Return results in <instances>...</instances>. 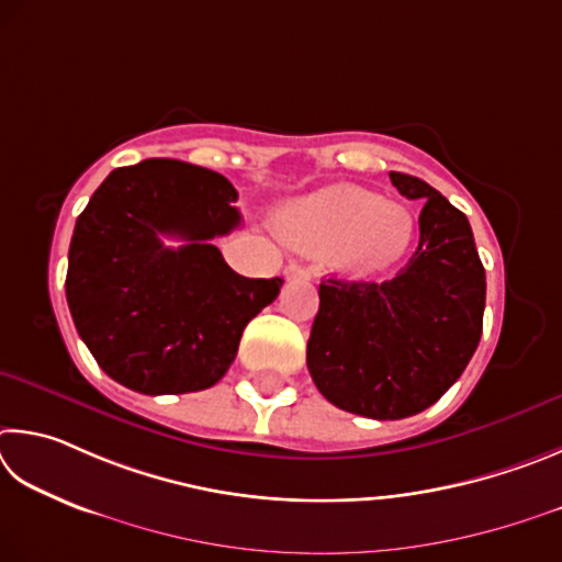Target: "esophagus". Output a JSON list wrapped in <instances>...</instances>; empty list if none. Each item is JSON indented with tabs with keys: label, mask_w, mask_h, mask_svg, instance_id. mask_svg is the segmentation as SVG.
<instances>
[{
	"label": "esophagus",
	"mask_w": 562,
	"mask_h": 562,
	"mask_svg": "<svg viewBox=\"0 0 562 562\" xmlns=\"http://www.w3.org/2000/svg\"><path fill=\"white\" fill-rule=\"evenodd\" d=\"M283 276H286L289 281H293V279H308L311 271L306 269V266H301V263H289L286 269H283Z\"/></svg>",
	"instance_id": "obj_1"
}]
</instances>
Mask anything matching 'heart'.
I'll use <instances>...</instances> for the list:
<instances>
[{
  "label": "heart",
  "instance_id": "1",
  "mask_svg": "<svg viewBox=\"0 0 562 562\" xmlns=\"http://www.w3.org/2000/svg\"><path fill=\"white\" fill-rule=\"evenodd\" d=\"M293 249L336 254L340 269L372 276L400 261L409 249L415 220L395 202L356 184H330L293 202L279 220Z\"/></svg>",
  "mask_w": 562,
  "mask_h": 562
}]
</instances>
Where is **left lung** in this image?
Wrapping results in <instances>:
<instances>
[{
    "label": "left lung",
    "mask_w": 562,
    "mask_h": 562,
    "mask_svg": "<svg viewBox=\"0 0 562 562\" xmlns=\"http://www.w3.org/2000/svg\"><path fill=\"white\" fill-rule=\"evenodd\" d=\"M419 212V246L390 281H321L306 362L321 395L370 419L427 409L467 370L484 328L486 271L464 212L419 177L390 172Z\"/></svg>",
    "instance_id": "left-lung-1"
}]
</instances>
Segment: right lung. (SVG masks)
<instances>
[{"label": "right lung", "instance_id": "add662e5", "mask_svg": "<svg viewBox=\"0 0 562 562\" xmlns=\"http://www.w3.org/2000/svg\"><path fill=\"white\" fill-rule=\"evenodd\" d=\"M224 175L180 160L117 167L76 220L66 301L108 378L143 395L216 385L281 279H246L212 244L241 224ZM165 238H180L167 247Z\"/></svg>", "mask_w": 562, "mask_h": 562}]
</instances>
